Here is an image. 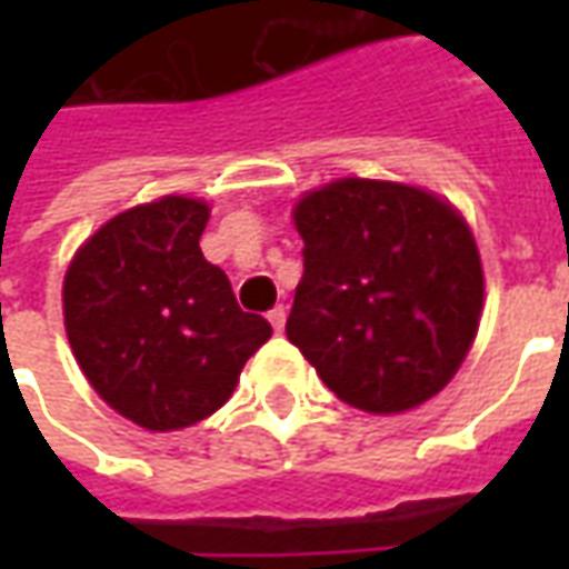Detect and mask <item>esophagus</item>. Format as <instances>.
Segmentation results:
<instances>
[{
	"label": "esophagus",
	"mask_w": 569,
	"mask_h": 569,
	"mask_svg": "<svg viewBox=\"0 0 569 569\" xmlns=\"http://www.w3.org/2000/svg\"><path fill=\"white\" fill-rule=\"evenodd\" d=\"M268 322H271V326H273V332H283L286 308H273L271 313H268Z\"/></svg>",
	"instance_id": "34e87169"
}]
</instances>
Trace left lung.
<instances>
[{
	"label": "left lung",
	"instance_id": "1",
	"mask_svg": "<svg viewBox=\"0 0 569 569\" xmlns=\"http://www.w3.org/2000/svg\"><path fill=\"white\" fill-rule=\"evenodd\" d=\"M305 273L286 320L341 402L423 406L476 341L485 273L463 216L423 188L338 179L296 207Z\"/></svg>",
	"mask_w": 569,
	"mask_h": 569
}]
</instances>
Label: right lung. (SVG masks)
I'll return each mask as SVG.
<instances>
[{"instance_id":"obj_1","label":"right lung","mask_w":569,"mask_h":569,"mask_svg":"<svg viewBox=\"0 0 569 569\" xmlns=\"http://www.w3.org/2000/svg\"><path fill=\"white\" fill-rule=\"evenodd\" d=\"M203 200L167 198L116 219L76 252L63 280L72 353L106 406L154 432L210 418L271 338L200 252Z\"/></svg>"}]
</instances>
